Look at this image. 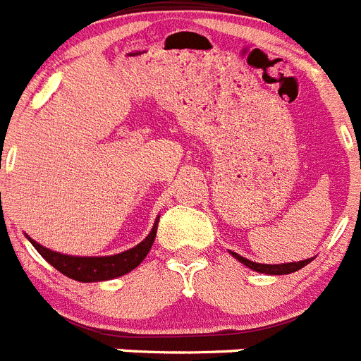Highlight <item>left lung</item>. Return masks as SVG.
Segmentation results:
<instances>
[{
	"mask_svg": "<svg viewBox=\"0 0 361 361\" xmlns=\"http://www.w3.org/2000/svg\"><path fill=\"white\" fill-rule=\"evenodd\" d=\"M230 254L235 257L239 263H243L245 267H248V269L255 270V272H261V274H269V276H283V274H292V272H298V270H301L303 267H307V264L310 263V261L314 259V257H310V259H303V261H294V263H281V264H263V263H254V261L246 259V257H243V255L235 254V252H230Z\"/></svg>",
	"mask_w": 361,
	"mask_h": 361,
	"instance_id": "obj_1",
	"label": "left lung"
}]
</instances>
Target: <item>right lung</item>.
<instances>
[{"label": "right lung", "instance_id": "obj_1", "mask_svg": "<svg viewBox=\"0 0 361 361\" xmlns=\"http://www.w3.org/2000/svg\"><path fill=\"white\" fill-rule=\"evenodd\" d=\"M157 226H159V217L155 219V224L151 228V232L142 243H138L135 248H129L126 252H120L115 255H100V257H80V255H67L60 254V252L49 250L34 239L27 235L32 246L39 252L43 259L52 264L58 272L63 276L75 279V281L82 283H97V281H107V279H115V277L124 276V274L131 272L137 269L138 264L142 263L147 252L151 250L153 241L157 235Z\"/></svg>", "mask_w": 361, "mask_h": 361}]
</instances>
